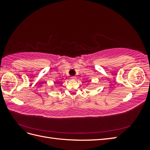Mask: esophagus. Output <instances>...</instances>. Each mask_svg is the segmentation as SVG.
<instances>
[{
    "instance_id": "1",
    "label": "esophagus",
    "mask_w": 150,
    "mask_h": 150,
    "mask_svg": "<svg viewBox=\"0 0 150 150\" xmlns=\"http://www.w3.org/2000/svg\"><path fill=\"white\" fill-rule=\"evenodd\" d=\"M71 78L72 79H73V80H75V79H76V76H72Z\"/></svg>"
}]
</instances>
